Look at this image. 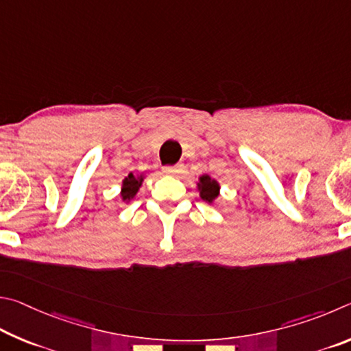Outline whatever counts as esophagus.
<instances>
[{
    "mask_svg": "<svg viewBox=\"0 0 351 351\" xmlns=\"http://www.w3.org/2000/svg\"><path fill=\"white\" fill-rule=\"evenodd\" d=\"M182 169H183V166H182V165L165 166V168H163V172H165V174H171V176H174V174H179V172H182Z\"/></svg>",
    "mask_w": 351,
    "mask_h": 351,
    "instance_id": "1",
    "label": "esophagus"
}]
</instances>
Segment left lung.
Listing matches in <instances>:
<instances>
[{
	"mask_svg": "<svg viewBox=\"0 0 351 351\" xmlns=\"http://www.w3.org/2000/svg\"><path fill=\"white\" fill-rule=\"evenodd\" d=\"M197 191L202 200L213 205L220 195V183L216 179H213L211 176L204 174L197 180Z\"/></svg>",
	"mask_w": 351,
	"mask_h": 351,
	"instance_id": "8db88e82",
	"label": "left lung"
}]
</instances>
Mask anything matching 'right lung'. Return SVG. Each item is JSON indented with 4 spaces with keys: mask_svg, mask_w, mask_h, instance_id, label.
I'll list each match as a JSON object with an SVG mask.
<instances>
[{
    "mask_svg": "<svg viewBox=\"0 0 351 351\" xmlns=\"http://www.w3.org/2000/svg\"><path fill=\"white\" fill-rule=\"evenodd\" d=\"M145 177H146L145 172H140V174H132V172H129L128 177H125V179L121 180L120 197L125 204H129V202L137 195L140 186L143 185Z\"/></svg>",
    "mask_w": 351,
    "mask_h": 351,
    "instance_id": "right-lung-1",
    "label": "right lung"
}]
</instances>
